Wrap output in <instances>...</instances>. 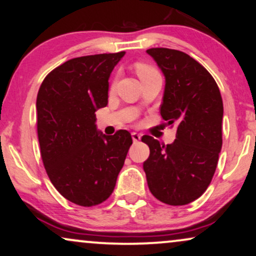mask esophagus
Here are the masks:
<instances>
[{
  "label": "esophagus",
  "instance_id": "1",
  "mask_svg": "<svg viewBox=\"0 0 256 256\" xmlns=\"http://www.w3.org/2000/svg\"><path fill=\"white\" fill-rule=\"evenodd\" d=\"M131 136H132V139H134V142H139V140H140V138H142V136L139 134H137V132H132Z\"/></svg>",
  "mask_w": 256,
  "mask_h": 256
}]
</instances>
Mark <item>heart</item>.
Listing matches in <instances>:
<instances>
[{
	"label": "heart",
	"instance_id": "1",
	"mask_svg": "<svg viewBox=\"0 0 256 256\" xmlns=\"http://www.w3.org/2000/svg\"><path fill=\"white\" fill-rule=\"evenodd\" d=\"M136 70H137V74L139 78L144 76V74H151V72H154V69H152L151 66H146V64H137V66H136Z\"/></svg>",
	"mask_w": 256,
	"mask_h": 256
}]
</instances>
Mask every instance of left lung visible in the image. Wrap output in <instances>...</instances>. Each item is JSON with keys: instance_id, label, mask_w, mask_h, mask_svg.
<instances>
[{"instance_id": "left-lung-1", "label": "left lung", "mask_w": 256, "mask_h": 256, "mask_svg": "<svg viewBox=\"0 0 256 256\" xmlns=\"http://www.w3.org/2000/svg\"><path fill=\"white\" fill-rule=\"evenodd\" d=\"M146 52L165 77L160 114L178 130L168 145L151 136L142 138L150 148L142 168L156 199L187 205L202 196L216 172L222 146V98L210 74L187 54L168 48Z\"/></svg>"}]
</instances>
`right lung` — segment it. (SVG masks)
<instances>
[{
  "mask_svg": "<svg viewBox=\"0 0 256 256\" xmlns=\"http://www.w3.org/2000/svg\"><path fill=\"white\" fill-rule=\"evenodd\" d=\"M125 51L72 58L44 78L37 94V134L44 168L58 192L90 207L114 192L132 144L130 132L98 131L96 112L108 105V78Z\"/></svg>",
  "mask_w": 256,
  "mask_h": 256,
  "instance_id": "right-lung-1",
  "label": "right lung"
}]
</instances>
